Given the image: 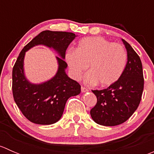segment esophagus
<instances>
[{
	"label": "esophagus",
	"instance_id": "esophagus-1",
	"mask_svg": "<svg viewBox=\"0 0 154 154\" xmlns=\"http://www.w3.org/2000/svg\"><path fill=\"white\" fill-rule=\"evenodd\" d=\"M88 90H89V89L86 88V87H84V86L81 87V91H82V92H86V91H88Z\"/></svg>",
	"mask_w": 154,
	"mask_h": 154
}]
</instances>
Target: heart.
<instances>
[{
  "mask_svg": "<svg viewBox=\"0 0 154 154\" xmlns=\"http://www.w3.org/2000/svg\"><path fill=\"white\" fill-rule=\"evenodd\" d=\"M127 54L125 48L103 37L83 38L78 42L76 51L70 50L66 60L71 76L80 80L89 65V73L86 76L88 84L102 87L112 85L123 74L127 64Z\"/></svg>",
  "mask_w": 154,
  "mask_h": 154,
  "instance_id": "1",
  "label": "heart"
}]
</instances>
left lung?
Returning a JSON list of instances; mask_svg holds the SVG:
<instances>
[{
  "instance_id": "1",
  "label": "left lung",
  "mask_w": 154,
  "mask_h": 154,
  "mask_svg": "<svg viewBox=\"0 0 154 154\" xmlns=\"http://www.w3.org/2000/svg\"><path fill=\"white\" fill-rule=\"evenodd\" d=\"M127 52V63L118 81L102 90H92L97 103L90 111L97 124L116 126L125 122L137 109L144 89L140 57L130 45L122 39Z\"/></svg>"
}]
</instances>
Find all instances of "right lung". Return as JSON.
Listing matches in <instances>:
<instances>
[{"mask_svg":"<svg viewBox=\"0 0 154 154\" xmlns=\"http://www.w3.org/2000/svg\"><path fill=\"white\" fill-rule=\"evenodd\" d=\"M76 35L73 32L45 30L32 38L19 54L12 68V94L14 100L22 114L29 122L37 125H48L61 119L66 101L71 96L80 93V85L69 78L65 69L66 51ZM44 44L58 52L59 68L57 74L42 85H32L23 74L25 52L35 45Z\"/></svg>","mask_w":154,"mask_h":154,"instance_id":"add662e5","label":"right lung"}]
</instances>
